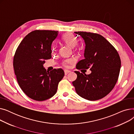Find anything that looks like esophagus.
I'll use <instances>...</instances> for the list:
<instances>
[{"instance_id": "34e87169", "label": "esophagus", "mask_w": 134, "mask_h": 134, "mask_svg": "<svg viewBox=\"0 0 134 134\" xmlns=\"http://www.w3.org/2000/svg\"><path fill=\"white\" fill-rule=\"evenodd\" d=\"M69 72H71L70 71H68V70H65V74L67 75L68 73H69Z\"/></svg>"}]
</instances>
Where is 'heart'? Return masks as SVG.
<instances>
[{"label":"heart","instance_id":"1","mask_svg":"<svg viewBox=\"0 0 134 134\" xmlns=\"http://www.w3.org/2000/svg\"><path fill=\"white\" fill-rule=\"evenodd\" d=\"M62 41L65 44L71 48L75 47L78 43V39L74 35L71 33L66 34L62 37ZM73 62V60L71 59L65 60L63 62L62 64L65 67H68V65Z\"/></svg>","mask_w":134,"mask_h":134}]
</instances>
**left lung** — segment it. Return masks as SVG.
Wrapping results in <instances>:
<instances>
[{"label": "left lung", "instance_id": "8db88e82", "mask_svg": "<svg viewBox=\"0 0 134 134\" xmlns=\"http://www.w3.org/2000/svg\"><path fill=\"white\" fill-rule=\"evenodd\" d=\"M85 43L84 59L76 64L78 69L90 68L86 75L75 71L76 79L73 81L76 92L88 100H97L106 96L114 88L120 71L119 55L110 42L102 35L83 31L75 32Z\"/></svg>", "mask_w": 134, "mask_h": 134}]
</instances>
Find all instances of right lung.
<instances>
[{
  "label": "right lung",
  "mask_w": 134,
  "mask_h": 134,
  "mask_svg": "<svg viewBox=\"0 0 134 134\" xmlns=\"http://www.w3.org/2000/svg\"><path fill=\"white\" fill-rule=\"evenodd\" d=\"M58 31H33L23 38L13 58V68L20 88L31 99L43 101L54 96L64 76L61 68L47 71L45 60L52 58V44Z\"/></svg>",
  "instance_id": "obj_1"
}]
</instances>
